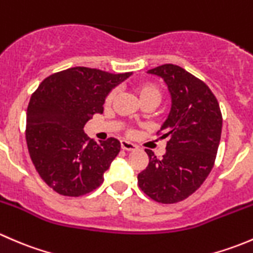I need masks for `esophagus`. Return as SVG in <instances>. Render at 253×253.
Returning a JSON list of instances; mask_svg holds the SVG:
<instances>
[{
	"label": "esophagus",
	"instance_id": "obj_1",
	"mask_svg": "<svg viewBox=\"0 0 253 253\" xmlns=\"http://www.w3.org/2000/svg\"><path fill=\"white\" fill-rule=\"evenodd\" d=\"M121 148L124 150H127V152H131V150H136L137 145L133 144V143L128 142V141H121Z\"/></svg>",
	"mask_w": 253,
	"mask_h": 253
}]
</instances>
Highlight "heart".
I'll return each instance as SVG.
<instances>
[{
	"label": "heart",
	"instance_id": "b5f03b06",
	"mask_svg": "<svg viewBox=\"0 0 253 253\" xmlns=\"http://www.w3.org/2000/svg\"><path fill=\"white\" fill-rule=\"evenodd\" d=\"M137 94H138L141 101L143 100H155L159 103L160 99H162V90L158 85L153 83H142L137 86ZM116 95V90L112 89L110 93L106 95L105 101L106 103H111L112 99Z\"/></svg>",
	"mask_w": 253,
	"mask_h": 253
}]
</instances>
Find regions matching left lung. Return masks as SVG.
I'll return each mask as SVG.
<instances>
[{
    "mask_svg": "<svg viewBox=\"0 0 253 253\" xmlns=\"http://www.w3.org/2000/svg\"><path fill=\"white\" fill-rule=\"evenodd\" d=\"M148 73L164 79L171 109L158 131L168 139L167 152L159 159L145 149L149 163L138 174V185L152 200L170 205L196 192L211 171L223 117L208 85L180 66L168 63Z\"/></svg>",
    "mask_w": 253,
    "mask_h": 253,
    "instance_id": "obj_1",
    "label": "left lung"
}]
</instances>
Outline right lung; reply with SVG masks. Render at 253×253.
Listing matches in <instances>:
<instances>
[{
	"label": "right lung",
	"mask_w": 253,
	"mask_h": 253,
	"mask_svg": "<svg viewBox=\"0 0 253 253\" xmlns=\"http://www.w3.org/2000/svg\"><path fill=\"white\" fill-rule=\"evenodd\" d=\"M129 76L73 67L48 76L33 93L27 110L28 150L53 191L78 197L103 183L121 145L116 138L94 142L83 128L94 114H103L106 95Z\"/></svg>",
	"instance_id": "right-lung-1"
}]
</instances>
